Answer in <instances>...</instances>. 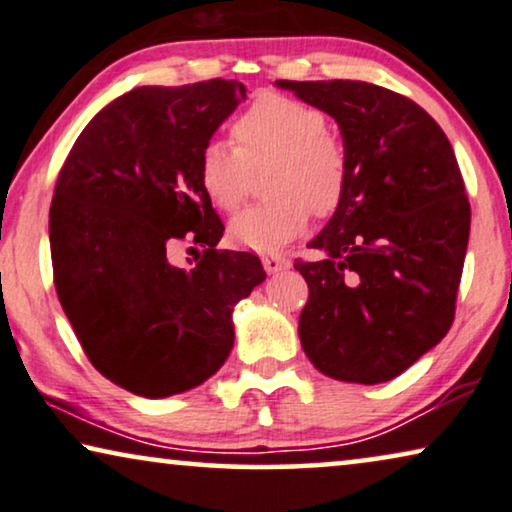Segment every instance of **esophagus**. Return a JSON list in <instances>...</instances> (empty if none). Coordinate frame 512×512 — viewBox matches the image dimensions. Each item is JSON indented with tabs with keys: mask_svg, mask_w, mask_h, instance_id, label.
Returning <instances> with one entry per match:
<instances>
[{
	"mask_svg": "<svg viewBox=\"0 0 512 512\" xmlns=\"http://www.w3.org/2000/svg\"><path fill=\"white\" fill-rule=\"evenodd\" d=\"M262 264H264L266 273H280V271L290 269V259L283 255H264Z\"/></svg>",
	"mask_w": 512,
	"mask_h": 512,
	"instance_id": "esophagus-1",
	"label": "esophagus"
}]
</instances>
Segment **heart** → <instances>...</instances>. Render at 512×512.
<instances>
[{
    "instance_id": "1",
    "label": "heart",
    "mask_w": 512,
    "mask_h": 512,
    "mask_svg": "<svg viewBox=\"0 0 512 512\" xmlns=\"http://www.w3.org/2000/svg\"><path fill=\"white\" fill-rule=\"evenodd\" d=\"M329 120L315 106L285 95H262L236 118L234 146L208 141L199 155V183L220 211H234L246 197L250 169L269 164V199L229 220L241 248L273 253L308 229L311 213L329 218L343 204L348 155L327 132Z\"/></svg>"
}]
</instances>
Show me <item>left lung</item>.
<instances>
[{
	"instance_id": "left-lung-1",
	"label": "left lung",
	"mask_w": 512,
	"mask_h": 512,
	"mask_svg": "<svg viewBox=\"0 0 512 512\" xmlns=\"http://www.w3.org/2000/svg\"><path fill=\"white\" fill-rule=\"evenodd\" d=\"M331 115L348 155L343 204L294 264L308 283L299 338L345 383L397 378L448 334L471 206L448 136L408 97L364 81H276Z\"/></svg>"
}]
</instances>
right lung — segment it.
<instances>
[{"mask_svg":"<svg viewBox=\"0 0 512 512\" xmlns=\"http://www.w3.org/2000/svg\"><path fill=\"white\" fill-rule=\"evenodd\" d=\"M243 99L222 78L143 85L88 122L57 176V297L92 366L139 397L211 378L232 352L234 306L266 278L255 255L215 250L225 227L199 183L201 150ZM181 238L207 246L190 270L168 262Z\"/></svg>","mask_w":512,"mask_h":512,"instance_id":"obj_1","label":"right lung"}]
</instances>
